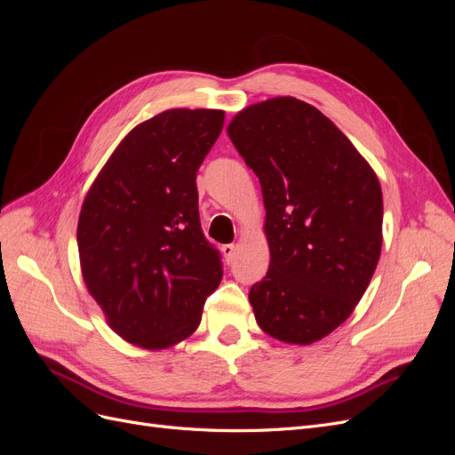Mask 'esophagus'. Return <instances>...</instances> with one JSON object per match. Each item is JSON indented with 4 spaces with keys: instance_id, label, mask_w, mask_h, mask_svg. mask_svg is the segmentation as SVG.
Returning a JSON list of instances; mask_svg holds the SVG:
<instances>
[{
    "instance_id": "1",
    "label": "esophagus",
    "mask_w": 455,
    "mask_h": 455,
    "mask_svg": "<svg viewBox=\"0 0 455 455\" xmlns=\"http://www.w3.org/2000/svg\"><path fill=\"white\" fill-rule=\"evenodd\" d=\"M235 249H237V246L233 244V243H231V244H224V246H222V252H224V256H226V259H228V261H231V258L235 256Z\"/></svg>"
}]
</instances>
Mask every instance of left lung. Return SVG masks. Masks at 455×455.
<instances>
[{
  "label": "left lung",
  "instance_id": "left-lung-1",
  "mask_svg": "<svg viewBox=\"0 0 455 455\" xmlns=\"http://www.w3.org/2000/svg\"><path fill=\"white\" fill-rule=\"evenodd\" d=\"M228 134L266 206L269 269L249 294L256 323L275 339L309 346L347 319L376 271L379 180L332 121L294 96L241 109Z\"/></svg>",
  "mask_w": 455,
  "mask_h": 455
}]
</instances>
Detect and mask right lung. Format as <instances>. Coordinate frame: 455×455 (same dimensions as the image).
Instances as JSON below:
<instances>
[{"label": "right lung", "mask_w": 455, "mask_h": 455, "mask_svg": "<svg viewBox=\"0 0 455 455\" xmlns=\"http://www.w3.org/2000/svg\"><path fill=\"white\" fill-rule=\"evenodd\" d=\"M222 109L174 108L136 125L84 199L81 275L109 328L142 349L197 330L222 261L199 222L196 176L224 127Z\"/></svg>", "instance_id": "right-lung-1"}]
</instances>
